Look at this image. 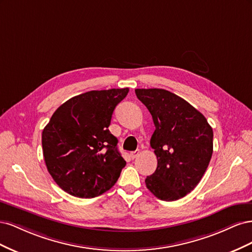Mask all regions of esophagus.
<instances>
[{
    "instance_id": "34e87169",
    "label": "esophagus",
    "mask_w": 252,
    "mask_h": 252,
    "mask_svg": "<svg viewBox=\"0 0 252 252\" xmlns=\"http://www.w3.org/2000/svg\"><path fill=\"white\" fill-rule=\"evenodd\" d=\"M139 154H140V151L139 150H135V151H132V152H130V158L133 159V158H135L136 157L139 156Z\"/></svg>"
}]
</instances>
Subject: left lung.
Segmentation results:
<instances>
[{
  "instance_id": "obj_1",
  "label": "left lung",
  "mask_w": 252,
  "mask_h": 252,
  "mask_svg": "<svg viewBox=\"0 0 252 252\" xmlns=\"http://www.w3.org/2000/svg\"><path fill=\"white\" fill-rule=\"evenodd\" d=\"M149 110L156 130L150 146L158 158L156 171L145 180L158 199L177 201L199 184L213 151V131L203 114L168 90L135 89Z\"/></svg>"
}]
</instances>
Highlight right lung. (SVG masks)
Wrapping results in <instances>:
<instances>
[{
  "label": "right lung",
  "mask_w": 252,
  "mask_h": 252,
  "mask_svg": "<svg viewBox=\"0 0 252 252\" xmlns=\"http://www.w3.org/2000/svg\"><path fill=\"white\" fill-rule=\"evenodd\" d=\"M129 89L91 90L69 98L52 114L42 133L47 170L64 191L82 199L116 184L126 162L109 131L114 108Z\"/></svg>",
  "instance_id": "obj_1"
}]
</instances>
